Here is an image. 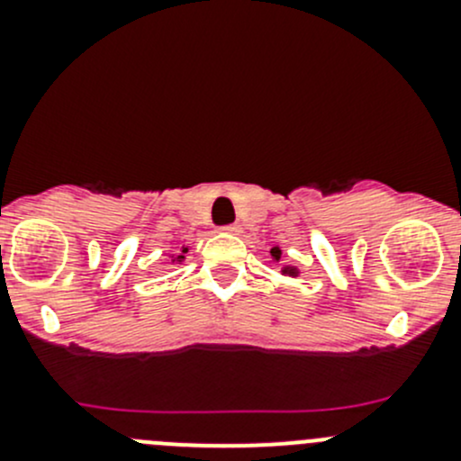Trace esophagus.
I'll return each instance as SVG.
<instances>
[{"instance_id":"obj_1","label":"esophagus","mask_w":461,"mask_h":461,"mask_svg":"<svg viewBox=\"0 0 461 461\" xmlns=\"http://www.w3.org/2000/svg\"><path fill=\"white\" fill-rule=\"evenodd\" d=\"M222 231H227V234H236V231H240V227L239 225H225V227H221Z\"/></svg>"}]
</instances>
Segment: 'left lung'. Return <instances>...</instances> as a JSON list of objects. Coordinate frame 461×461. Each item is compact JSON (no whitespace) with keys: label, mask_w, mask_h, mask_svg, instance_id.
I'll return each mask as SVG.
<instances>
[{"label":"left lung","mask_w":461,"mask_h":461,"mask_svg":"<svg viewBox=\"0 0 461 461\" xmlns=\"http://www.w3.org/2000/svg\"><path fill=\"white\" fill-rule=\"evenodd\" d=\"M272 257L276 258V260H281V249L274 248V249H272ZM283 274H290V276H294L296 269H294V267H285V269H283Z\"/></svg>","instance_id":"left-lung-1"}]
</instances>
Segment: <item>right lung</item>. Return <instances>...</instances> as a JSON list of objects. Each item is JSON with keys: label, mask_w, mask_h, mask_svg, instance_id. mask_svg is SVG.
<instances>
[{"label": "right lung", "mask_w": 461, "mask_h": 461, "mask_svg": "<svg viewBox=\"0 0 461 461\" xmlns=\"http://www.w3.org/2000/svg\"><path fill=\"white\" fill-rule=\"evenodd\" d=\"M185 252H187V248H183V252H180V254H178V257H176L174 260H183V258H185V257H183V254H185Z\"/></svg>", "instance_id": "right-lung-1"}]
</instances>
